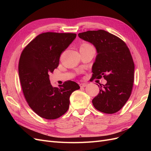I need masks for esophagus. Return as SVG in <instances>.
<instances>
[{
  "label": "esophagus",
  "mask_w": 151,
  "mask_h": 151,
  "mask_svg": "<svg viewBox=\"0 0 151 151\" xmlns=\"http://www.w3.org/2000/svg\"><path fill=\"white\" fill-rule=\"evenodd\" d=\"M79 86H80L81 88H84V87L88 86V84H87V83H81L79 84Z\"/></svg>",
  "instance_id": "34e87169"
}]
</instances>
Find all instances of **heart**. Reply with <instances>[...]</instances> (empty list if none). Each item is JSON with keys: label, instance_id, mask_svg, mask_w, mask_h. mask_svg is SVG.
<instances>
[{"label": "heart", "instance_id": "b5f03b06", "mask_svg": "<svg viewBox=\"0 0 151 151\" xmlns=\"http://www.w3.org/2000/svg\"><path fill=\"white\" fill-rule=\"evenodd\" d=\"M89 47H91L90 45L88 43H83L81 45L80 48H89Z\"/></svg>", "mask_w": 151, "mask_h": 151}]
</instances>
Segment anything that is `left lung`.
Here are the masks:
<instances>
[{
	"label": "left lung",
	"mask_w": 151,
	"mask_h": 151,
	"mask_svg": "<svg viewBox=\"0 0 151 151\" xmlns=\"http://www.w3.org/2000/svg\"><path fill=\"white\" fill-rule=\"evenodd\" d=\"M79 37L92 43L97 55L92 67L93 79H106L93 99L98 111L112 114L118 111L130 98L134 79V63L129 48L117 36L104 30L88 31ZM99 87V86H98Z\"/></svg>",
	"instance_id": "obj_1"
}]
</instances>
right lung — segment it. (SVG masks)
<instances>
[{"label": "right lung", "instance_id": "right-lung-1", "mask_svg": "<svg viewBox=\"0 0 151 151\" xmlns=\"http://www.w3.org/2000/svg\"><path fill=\"white\" fill-rule=\"evenodd\" d=\"M76 37L75 33H43L21 53L18 71L22 92L29 107L45 119H56L65 114L71 94L80 88L71 81L55 88L49 79L50 73L58 65L61 53Z\"/></svg>", "mask_w": 151, "mask_h": 151}]
</instances>
